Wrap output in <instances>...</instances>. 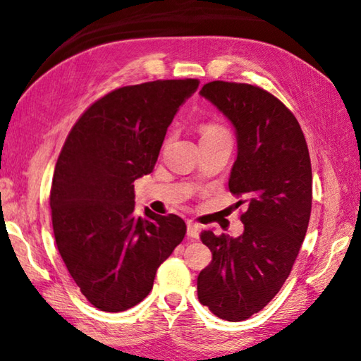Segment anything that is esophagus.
Wrapping results in <instances>:
<instances>
[{
    "label": "esophagus",
    "mask_w": 361,
    "mask_h": 361,
    "mask_svg": "<svg viewBox=\"0 0 361 361\" xmlns=\"http://www.w3.org/2000/svg\"><path fill=\"white\" fill-rule=\"evenodd\" d=\"M187 236L190 239H198L200 225L195 224V222H187Z\"/></svg>",
    "instance_id": "1"
}]
</instances>
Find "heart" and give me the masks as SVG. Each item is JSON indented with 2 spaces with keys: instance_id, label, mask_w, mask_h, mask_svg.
I'll return each instance as SVG.
<instances>
[{
  "instance_id": "b5f03b06",
  "label": "heart",
  "mask_w": 361,
  "mask_h": 361,
  "mask_svg": "<svg viewBox=\"0 0 361 361\" xmlns=\"http://www.w3.org/2000/svg\"><path fill=\"white\" fill-rule=\"evenodd\" d=\"M217 135H228V131L217 123H206L201 126V137H209Z\"/></svg>"
}]
</instances>
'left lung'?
<instances>
[{"instance_id":"left-lung-1","label":"left lung","mask_w":361,"mask_h":361,"mask_svg":"<svg viewBox=\"0 0 361 361\" xmlns=\"http://www.w3.org/2000/svg\"><path fill=\"white\" fill-rule=\"evenodd\" d=\"M200 94L235 126L228 187L247 209L241 236L201 233L212 262L198 276V300L217 317L239 322L274 298L298 257L311 217V158L298 120L269 92L214 80Z\"/></svg>"}]
</instances>
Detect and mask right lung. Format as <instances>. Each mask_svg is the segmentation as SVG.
<instances>
[{
  "instance_id": "add662e5",
  "label": "right lung",
  "mask_w": 361,
  "mask_h": 361,
  "mask_svg": "<svg viewBox=\"0 0 361 361\" xmlns=\"http://www.w3.org/2000/svg\"><path fill=\"white\" fill-rule=\"evenodd\" d=\"M198 79L126 85L88 107L55 164L50 209L56 247L82 295L99 311L141 302L157 269L182 243L180 217L135 212V180L152 173L179 106Z\"/></svg>"
}]
</instances>
